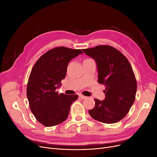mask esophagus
Masks as SVG:
<instances>
[{
  "instance_id": "1",
  "label": "esophagus",
  "mask_w": 157,
  "mask_h": 157,
  "mask_svg": "<svg viewBox=\"0 0 157 157\" xmlns=\"http://www.w3.org/2000/svg\"><path fill=\"white\" fill-rule=\"evenodd\" d=\"M79 97H80V99H86V98H87V97H86V96H83V95H82V94L79 95Z\"/></svg>"
}]
</instances>
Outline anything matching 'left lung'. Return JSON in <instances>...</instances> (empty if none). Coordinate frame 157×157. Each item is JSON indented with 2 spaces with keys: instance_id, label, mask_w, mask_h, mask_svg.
I'll list each match as a JSON object with an SVG mask.
<instances>
[{
  "instance_id": "left-lung-1",
  "label": "left lung",
  "mask_w": 157,
  "mask_h": 157,
  "mask_svg": "<svg viewBox=\"0 0 157 157\" xmlns=\"http://www.w3.org/2000/svg\"><path fill=\"white\" fill-rule=\"evenodd\" d=\"M96 61L98 83L105 85V98L94 99L96 105L88 113L94 119L105 124L122 120L134 103L137 81L128 59L121 52L109 45L83 49Z\"/></svg>"
}]
</instances>
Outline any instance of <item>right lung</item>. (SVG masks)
Instances as JSON below:
<instances>
[{"mask_svg":"<svg viewBox=\"0 0 157 157\" xmlns=\"http://www.w3.org/2000/svg\"><path fill=\"white\" fill-rule=\"evenodd\" d=\"M82 54L81 50L56 47L36 61L27 86L29 107L36 119L46 127L61 124L67 119L70 106L78 96L59 94L57 88L65 78L69 61Z\"/></svg>","mask_w":157,"mask_h":157,"instance_id":"1","label":"right lung"}]
</instances>
